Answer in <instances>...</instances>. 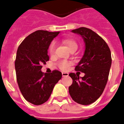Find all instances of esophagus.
Segmentation results:
<instances>
[{
  "label": "esophagus",
  "mask_w": 124,
  "mask_h": 124,
  "mask_svg": "<svg viewBox=\"0 0 124 124\" xmlns=\"http://www.w3.org/2000/svg\"><path fill=\"white\" fill-rule=\"evenodd\" d=\"M62 76H63V77H66V76H69V73L62 72Z\"/></svg>",
  "instance_id": "1"
}]
</instances>
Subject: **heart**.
<instances>
[{
  "label": "heart",
  "mask_w": 124,
  "mask_h": 124,
  "mask_svg": "<svg viewBox=\"0 0 124 124\" xmlns=\"http://www.w3.org/2000/svg\"><path fill=\"white\" fill-rule=\"evenodd\" d=\"M63 43L65 44L68 48L69 49V50L70 51L71 50L74 48H78V44L74 40L70 39H65L62 40ZM55 47H56V45H55V42H52L50 45L49 47V53L50 55H54L55 53ZM70 65V62H69L67 61H62L59 63V67L61 70H66L69 69V67Z\"/></svg>",
  "instance_id": "obj_1"
}]
</instances>
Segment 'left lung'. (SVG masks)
<instances>
[{
    "instance_id": "1",
    "label": "left lung",
    "mask_w": 124,
    "mask_h": 124,
    "mask_svg": "<svg viewBox=\"0 0 124 124\" xmlns=\"http://www.w3.org/2000/svg\"><path fill=\"white\" fill-rule=\"evenodd\" d=\"M82 37L85 51L75 70L85 74L83 77L74 73L69 76L73 80L69 94L76 103L90 105L103 93L111 66V54L105 41L94 31L85 27L72 30Z\"/></svg>"
}]
</instances>
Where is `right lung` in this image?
Segmentation results:
<instances>
[{"instance_id":"add662e5","label":"right lung","mask_w":124,"mask_h":124,"mask_svg":"<svg viewBox=\"0 0 124 124\" xmlns=\"http://www.w3.org/2000/svg\"><path fill=\"white\" fill-rule=\"evenodd\" d=\"M59 32L34 31L24 39L17 50L15 62L17 83L23 97L33 105L46 102L62 77L58 70L50 74L41 71L42 65L49 60V46Z\"/></svg>"}]
</instances>
